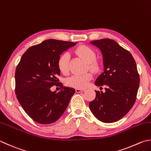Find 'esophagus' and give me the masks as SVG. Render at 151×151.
I'll return each mask as SVG.
<instances>
[{
	"mask_svg": "<svg viewBox=\"0 0 151 151\" xmlns=\"http://www.w3.org/2000/svg\"><path fill=\"white\" fill-rule=\"evenodd\" d=\"M85 89H76V93H81V92H83Z\"/></svg>",
	"mask_w": 151,
	"mask_h": 151,
	"instance_id": "esophagus-1",
	"label": "esophagus"
}]
</instances>
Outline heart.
<instances>
[{"label": "heart", "instance_id": "b5f03b06", "mask_svg": "<svg viewBox=\"0 0 151 151\" xmlns=\"http://www.w3.org/2000/svg\"><path fill=\"white\" fill-rule=\"evenodd\" d=\"M75 52L79 57L88 63V68L90 70L96 72L100 70V63L96 60L95 51L91 47L82 45L77 47ZM70 55L68 52H64L59 56L57 61V67L64 75H67L69 72ZM93 75L91 72L85 73L82 75H73L66 79V84L70 87L76 89H84L86 87L89 81L92 79Z\"/></svg>", "mask_w": 151, "mask_h": 151}]
</instances>
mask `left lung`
Returning <instances> with one entry per match:
<instances>
[{"label":"left lung","instance_id":"8db88e82","mask_svg":"<svg viewBox=\"0 0 151 151\" xmlns=\"http://www.w3.org/2000/svg\"><path fill=\"white\" fill-rule=\"evenodd\" d=\"M103 56L104 72L95 81L105 85V93L95 91L96 97L89 102L94 116L104 123H112L124 117L137 99L140 78L134 58L128 50L115 41L102 39L91 42Z\"/></svg>","mask_w":151,"mask_h":151}]
</instances>
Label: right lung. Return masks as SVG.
I'll return each mask as SVG.
<instances>
[{"mask_svg":"<svg viewBox=\"0 0 151 151\" xmlns=\"http://www.w3.org/2000/svg\"><path fill=\"white\" fill-rule=\"evenodd\" d=\"M76 42L49 39L29 47L22 55L15 72V93L27 114L37 123L49 124L60 118L75 93L63 86L57 61L64 50ZM56 85L61 89L51 91Z\"/></svg>","mask_w":151,"mask_h":151,"instance_id":"1","label":"right lung"}]
</instances>
